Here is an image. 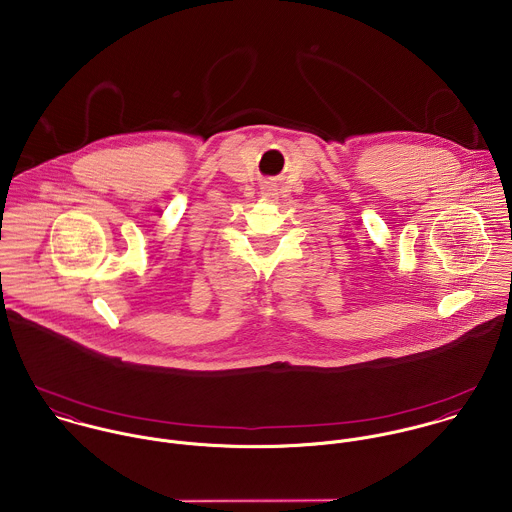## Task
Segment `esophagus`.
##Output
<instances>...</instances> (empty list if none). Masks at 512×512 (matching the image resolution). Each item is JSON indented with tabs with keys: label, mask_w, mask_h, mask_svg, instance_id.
Returning <instances> with one entry per match:
<instances>
[{
	"label": "esophagus",
	"mask_w": 512,
	"mask_h": 512,
	"mask_svg": "<svg viewBox=\"0 0 512 512\" xmlns=\"http://www.w3.org/2000/svg\"><path fill=\"white\" fill-rule=\"evenodd\" d=\"M262 196H264V198H274V196H276V188L266 186V188L262 190Z\"/></svg>",
	"instance_id": "34e87169"
}]
</instances>
